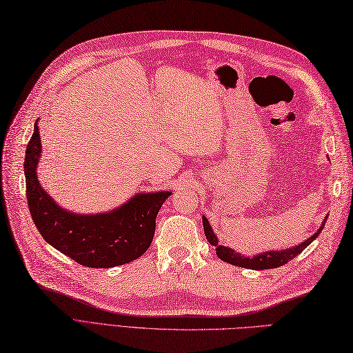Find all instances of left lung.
Listing matches in <instances>:
<instances>
[{
    "label": "left lung",
    "mask_w": 353,
    "mask_h": 353,
    "mask_svg": "<svg viewBox=\"0 0 353 353\" xmlns=\"http://www.w3.org/2000/svg\"><path fill=\"white\" fill-rule=\"evenodd\" d=\"M326 219H328V217H325L321 228L316 230V234H313L310 238H307L304 243H301V244L294 245V247H289V248H283V250H268V252L257 253L254 256H244L241 253H238L236 250H234V248L221 245L219 243V238L216 236V234H214V230L210 225L208 219L202 216L203 230H205L206 239H208L212 247H216V253H217L220 259L230 263V265L241 266V268H247V270H256V271L279 268V266L286 265L289 261L294 259V257H296L301 252L304 250V248H307V245H310L314 241V239L319 236V234L325 228Z\"/></svg>",
    "instance_id": "left-lung-1"
}]
</instances>
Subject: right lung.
Here are the masks:
<instances>
[{
  "label": "right lung",
  "mask_w": 353,
  "mask_h": 353,
  "mask_svg": "<svg viewBox=\"0 0 353 353\" xmlns=\"http://www.w3.org/2000/svg\"><path fill=\"white\" fill-rule=\"evenodd\" d=\"M37 123L39 119L25 151L23 174L31 217L45 241L90 268H112L141 257L152 243L159 210L172 193H136L106 212L67 211L39 183L41 142Z\"/></svg>",
  "instance_id": "right-lung-1"
}]
</instances>
